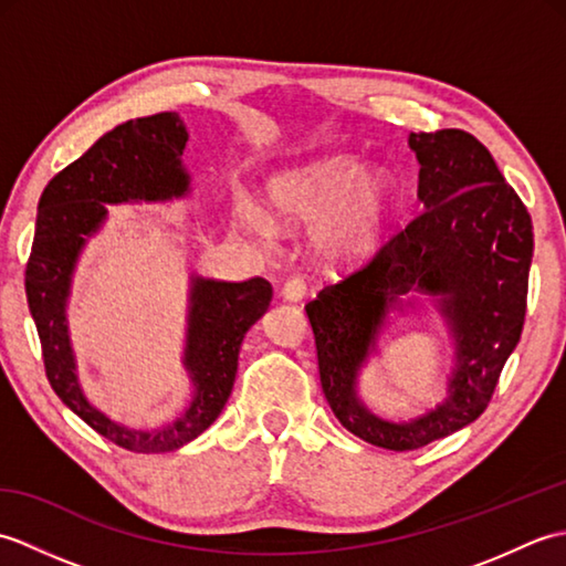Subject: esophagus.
Segmentation results:
<instances>
[{
    "label": "esophagus",
    "instance_id": "esophagus-1",
    "mask_svg": "<svg viewBox=\"0 0 566 566\" xmlns=\"http://www.w3.org/2000/svg\"><path fill=\"white\" fill-rule=\"evenodd\" d=\"M280 294L284 302L298 304V302H304V296H306V284H304V280H298V276H292V280L284 282Z\"/></svg>",
    "mask_w": 566,
    "mask_h": 566
}]
</instances>
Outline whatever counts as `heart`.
Listing matches in <instances>:
<instances>
[{
  "mask_svg": "<svg viewBox=\"0 0 566 566\" xmlns=\"http://www.w3.org/2000/svg\"><path fill=\"white\" fill-rule=\"evenodd\" d=\"M268 211L235 201L233 221L258 238L280 228H308L314 255L333 270H353L375 258L389 233L399 185L381 167L347 155H328L276 172L264 185Z\"/></svg>",
  "mask_w": 566,
  "mask_h": 566,
  "instance_id": "1",
  "label": "heart"
}]
</instances>
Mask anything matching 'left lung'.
<instances>
[{
	"label": "left lung",
	"instance_id": "1",
	"mask_svg": "<svg viewBox=\"0 0 566 566\" xmlns=\"http://www.w3.org/2000/svg\"><path fill=\"white\" fill-rule=\"evenodd\" d=\"M423 213L365 270L308 302L321 387L335 418L369 444L403 452L448 438L484 413L521 340L533 260L531 213L491 153L460 128L411 134ZM430 301L453 340L449 389L432 409L394 421L358 394L361 369L399 315Z\"/></svg>",
	"mask_w": 566,
	"mask_h": 566
}]
</instances>
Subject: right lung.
Wrapping results in <instances>:
<instances>
[{"label": "right lung", "mask_w": 566, "mask_h": 566, "mask_svg": "<svg viewBox=\"0 0 566 566\" xmlns=\"http://www.w3.org/2000/svg\"><path fill=\"white\" fill-rule=\"evenodd\" d=\"M187 140L185 122L175 112L136 118L104 134L43 189L27 264V298L48 381L72 413L130 452L179 450L221 416L233 391L240 345L272 302V286L262 276L221 282L191 272L182 350L189 396L182 411L155 426H130L106 416L84 394L67 318L77 262L109 221V207L191 195L182 160Z\"/></svg>", "instance_id": "obj_1"}]
</instances>
